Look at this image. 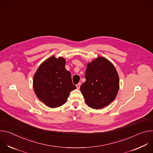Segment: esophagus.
Masks as SVG:
<instances>
[{
	"mask_svg": "<svg viewBox=\"0 0 153 153\" xmlns=\"http://www.w3.org/2000/svg\"><path fill=\"white\" fill-rule=\"evenodd\" d=\"M81 82H79L78 84H77L76 85V88H77V89H79V88H80V86H81Z\"/></svg>",
	"mask_w": 153,
	"mask_h": 153,
	"instance_id": "1",
	"label": "esophagus"
}]
</instances>
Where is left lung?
I'll return each mask as SVG.
<instances>
[{
	"instance_id": "obj_1",
	"label": "left lung",
	"mask_w": 153,
	"mask_h": 153,
	"mask_svg": "<svg viewBox=\"0 0 153 153\" xmlns=\"http://www.w3.org/2000/svg\"><path fill=\"white\" fill-rule=\"evenodd\" d=\"M85 78L80 91L88 106L103 108L114 100L119 89V76L109 60L100 56L89 62Z\"/></svg>"
}]
</instances>
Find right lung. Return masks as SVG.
Masks as SVG:
<instances>
[{
	"instance_id": "obj_1",
	"label": "right lung",
	"mask_w": 153,
	"mask_h": 153,
	"mask_svg": "<svg viewBox=\"0 0 153 153\" xmlns=\"http://www.w3.org/2000/svg\"><path fill=\"white\" fill-rule=\"evenodd\" d=\"M65 64L64 58L52 56L39 65L34 75V91L39 100L50 108L63 105L70 92L76 88Z\"/></svg>"
}]
</instances>
